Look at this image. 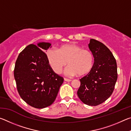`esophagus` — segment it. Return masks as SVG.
<instances>
[{
  "instance_id": "34e87169",
  "label": "esophagus",
  "mask_w": 131,
  "mask_h": 131,
  "mask_svg": "<svg viewBox=\"0 0 131 131\" xmlns=\"http://www.w3.org/2000/svg\"><path fill=\"white\" fill-rule=\"evenodd\" d=\"M64 80H65V81H68V82H69V81H72V80H70V79H66V78H65V79H64Z\"/></svg>"
}]
</instances>
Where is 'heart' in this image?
<instances>
[{
    "mask_svg": "<svg viewBox=\"0 0 131 131\" xmlns=\"http://www.w3.org/2000/svg\"><path fill=\"white\" fill-rule=\"evenodd\" d=\"M46 57L50 67L56 73H60L68 61L69 65L65 69L64 73L69 77L88 74L94 63L92 53L76 44H65L57 50L49 48L46 52Z\"/></svg>",
    "mask_w": 131,
    "mask_h": 131,
    "instance_id": "obj_1",
    "label": "heart"
}]
</instances>
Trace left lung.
I'll return each mask as SVG.
<instances>
[{
	"mask_svg": "<svg viewBox=\"0 0 131 131\" xmlns=\"http://www.w3.org/2000/svg\"><path fill=\"white\" fill-rule=\"evenodd\" d=\"M88 47L94 57V66L80 79L77 95L84 103L93 106L102 103L112 94L117 80V66L113 55L105 44L91 39Z\"/></svg>",
	"mask_w": 131,
	"mask_h": 131,
	"instance_id": "8db88e82",
	"label": "left lung"
}]
</instances>
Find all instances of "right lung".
<instances>
[{
	"label": "right lung",
	"instance_id": "add662e5",
	"mask_svg": "<svg viewBox=\"0 0 131 131\" xmlns=\"http://www.w3.org/2000/svg\"><path fill=\"white\" fill-rule=\"evenodd\" d=\"M51 47V43L31 44L19 54L15 62L14 76L21 98L32 107L43 108L54 102L62 77L53 72L43 51Z\"/></svg>",
	"mask_w": 131,
	"mask_h": 131
}]
</instances>
